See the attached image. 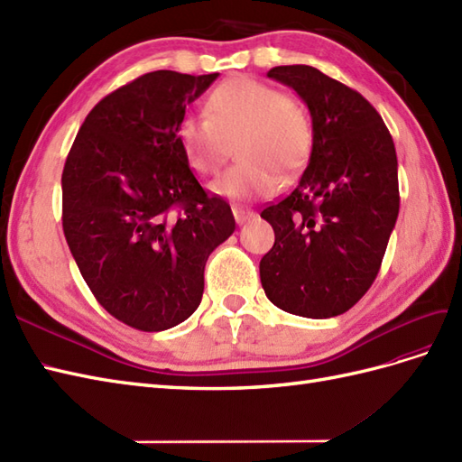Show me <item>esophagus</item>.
Returning <instances> with one entry per match:
<instances>
[{"instance_id": "1", "label": "esophagus", "mask_w": 462, "mask_h": 462, "mask_svg": "<svg viewBox=\"0 0 462 462\" xmlns=\"http://www.w3.org/2000/svg\"><path fill=\"white\" fill-rule=\"evenodd\" d=\"M232 212H234V218L238 224H244L247 220H252L255 217V212L250 210V208H244V207H232Z\"/></svg>"}]
</instances>
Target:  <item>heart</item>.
<instances>
[{
	"mask_svg": "<svg viewBox=\"0 0 462 462\" xmlns=\"http://www.w3.org/2000/svg\"><path fill=\"white\" fill-rule=\"evenodd\" d=\"M187 162L199 173H217L232 144L238 162L210 189L230 200L279 191V171L292 175L309 162L312 125L300 105L277 88L252 78L224 81L207 99V115H187L177 126Z\"/></svg>",
	"mask_w": 462,
	"mask_h": 462,
	"instance_id": "heart-1",
	"label": "heart"
}]
</instances>
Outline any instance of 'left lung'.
<instances>
[{"instance_id":"1","label":"left lung","mask_w":462,"mask_h":462,"mask_svg":"<svg viewBox=\"0 0 462 462\" xmlns=\"http://www.w3.org/2000/svg\"><path fill=\"white\" fill-rule=\"evenodd\" d=\"M312 116V152L292 191L262 210L275 244L259 262L267 299L304 318L347 312L381 269L398 208V160L359 91L304 64L267 72Z\"/></svg>"}]
</instances>
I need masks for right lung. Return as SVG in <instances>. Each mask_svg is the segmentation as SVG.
Wrapping results in <instances>:
<instances>
[{"instance_id": "obj_1", "label": "right lung", "mask_w": 462, "mask_h": 462, "mask_svg": "<svg viewBox=\"0 0 462 462\" xmlns=\"http://www.w3.org/2000/svg\"><path fill=\"white\" fill-rule=\"evenodd\" d=\"M218 78L158 69L89 111L62 171V228L79 273L116 320L162 332L203 299L207 259L236 230L177 136L189 103Z\"/></svg>"}]
</instances>
